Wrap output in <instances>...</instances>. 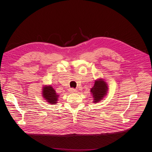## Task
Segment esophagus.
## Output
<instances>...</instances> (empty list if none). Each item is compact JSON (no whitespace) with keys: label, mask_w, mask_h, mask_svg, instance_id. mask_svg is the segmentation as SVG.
Segmentation results:
<instances>
[{"label":"esophagus","mask_w":152,"mask_h":152,"mask_svg":"<svg viewBox=\"0 0 152 152\" xmlns=\"http://www.w3.org/2000/svg\"><path fill=\"white\" fill-rule=\"evenodd\" d=\"M69 91H70V93H76L77 92V90L76 89H73V88H71V89H70V90H69Z\"/></svg>","instance_id":"esophagus-1"}]
</instances>
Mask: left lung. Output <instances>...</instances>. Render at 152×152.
<instances>
[{"label": "left lung", "mask_w": 152, "mask_h": 152, "mask_svg": "<svg viewBox=\"0 0 152 152\" xmlns=\"http://www.w3.org/2000/svg\"><path fill=\"white\" fill-rule=\"evenodd\" d=\"M108 86L102 79L95 80L94 86L91 89V93L93 95V102L98 103L107 95L108 91Z\"/></svg>", "instance_id": "1"}]
</instances>
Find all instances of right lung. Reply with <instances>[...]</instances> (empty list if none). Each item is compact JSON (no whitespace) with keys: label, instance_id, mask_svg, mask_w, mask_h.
<instances>
[{"label":"right lung","instance_id":"right-lung-1","mask_svg":"<svg viewBox=\"0 0 152 152\" xmlns=\"http://www.w3.org/2000/svg\"><path fill=\"white\" fill-rule=\"evenodd\" d=\"M42 96L47 101V102L52 104H54L58 102L59 95L56 94V91L50 86H45L42 89Z\"/></svg>","mask_w":152,"mask_h":152}]
</instances>
